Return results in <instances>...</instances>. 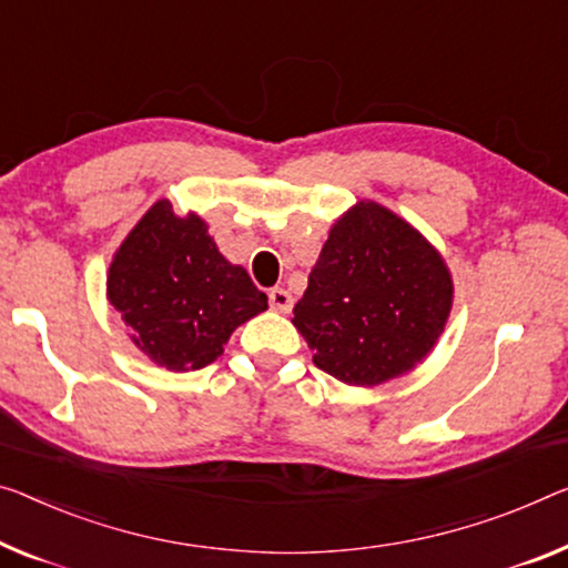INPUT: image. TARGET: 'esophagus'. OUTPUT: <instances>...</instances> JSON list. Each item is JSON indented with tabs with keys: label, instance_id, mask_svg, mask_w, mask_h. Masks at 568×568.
<instances>
[{
	"label": "esophagus",
	"instance_id": "1",
	"mask_svg": "<svg viewBox=\"0 0 568 568\" xmlns=\"http://www.w3.org/2000/svg\"><path fill=\"white\" fill-rule=\"evenodd\" d=\"M268 304H272L276 312H292L294 300H292L290 292L282 290V286H274V290L268 292Z\"/></svg>",
	"mask_w": 568,
	"mask_h": 568
}]
</instances>
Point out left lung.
<instances>
[{
  "instance_id": "8db88e82",
  "label": "left lung",
  "mask_w": 568,
  "mask_h": 568,
  "mask_svg": "<svg viewBox=\"0 0 568 568\" xmlns=\"http://www.w3.org/2000/svg\"><path fill=\"white\" fill-rule=\"evenodd\" d=\"M452 310L442 256L386 207L357 203L339 217L294 307L314 365L351 386L412 371Z\"/></svg>"
}]
</instances>
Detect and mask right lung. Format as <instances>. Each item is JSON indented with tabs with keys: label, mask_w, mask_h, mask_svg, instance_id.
Instances as JSON below:
<instances>
[{
	"label": "right lung",
	"mask_w": 568,
	"mask_h": 568,
	"mask_svg": "<svg viewBox=\"0 0 568 568\" xmlns=\"http://www.w3.org/2000/svg\"><path fill=\"white\" fill-rule=\"evenodd\" d=\"M109 302L134 345L170 371H197L223 353L231 333L264 312L246 268L233 266L195 213L178 217L154 203L109 268Z\"/></svg>",
	"instance_id": "1"
}]
</instances>
